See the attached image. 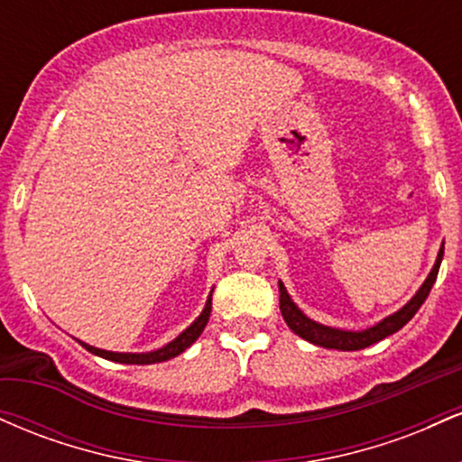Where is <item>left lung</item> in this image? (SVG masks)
Returning a JSON list of instances; mask_svg holds the SVG:
<instances>
[{"mask_svg": "<svg viewBox=\"0 0 462 462\" xmlns=\"http://www.w3.org/2000/svg\"><path fill=\"white\" fill-rule=\"evenodd\" d=\"M443 261V247L439 249V256L437 263H434L432 272L428 273L426 282L421 284V289L417 291L415 298H412L404 309H400L393 315H389L386 319H383L380 323H375L374 328H367V330H360V332H352V330H338V328H330V326H323V323H317L309 319V317L301 312L295 301L291 300V295L286 293L284 284L280 282V310H282V317L286 321V326L291 328L298 337L304 338V341H310L312 346H319V347H328V349H341V352H354V349H365L374 343L383 341V338L389 337L404 328L408 321L415 317V312L421 309V304L426 301L428 295H430V289L439 275V267H441Z\"/></svg>", "mask_w": 462, "mask_h": 462, "instance_id": "8db88e82", "label": "left lung"}]
</instances>
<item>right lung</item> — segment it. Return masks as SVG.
<instances>
[{"mask_svg":"<svg viewBox=\"0 0 462 462\" xmlns=\"http://www.w3.org/2000/svg\"><path fill=\"white\" fill-rule=\"evenodd\" d=\"M210 309H213V293H210L208 301H206L204 310H201V315L195 319L190 326L184 330L180 337L173 338L171 343H167V346L161 347V349H153V352H145V354H121V352H106V349H99V347H93L88 346V343H82L78 341L79 346L84 349H88V352L95 354V356H102V358H108V360H115V363H124V365H153V363H162V360H169V358H176L178 354H182L184 349L193 346L195 341H198V337L201 332H204L206 323H208V317H210Z\"/></svg>","mask_w":462,"mask_h":462,"instance_id":"obj_1","label":"right lung"}]
</instances>
